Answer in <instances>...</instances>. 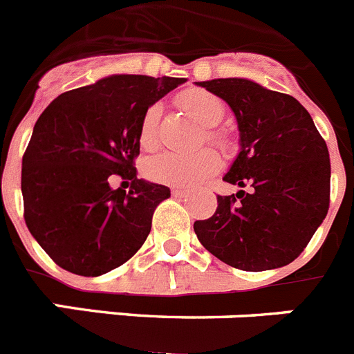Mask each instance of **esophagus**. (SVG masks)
<instances>
[{"mask_svg": "<svg viewBox=\"0 0 354 354\" xmlns=\"http://www.w3.org/2000/svg\"><path fill=\"white\" fill-rule=\"evenodd\" d=\"M171 194H173L174 197H185L187 194H189V190H183V189H173L171 190Z\"/></svg>", "mask_w": 354, "mask_h": 354, "instance_id": "esophagus-1", "label": "esophagus"}]
</instances>
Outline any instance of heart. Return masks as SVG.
Wrapping results in <instances>:
<instances>
[{"label":"heart","instance_id":"1","mask_svg":"<svg viewBox=\"0 0 354 354\" xmlns=\"http://www.w3.org/2000/svg\"><path fill=\"white\" fill-rule=\"evenodd\" d=\"M181 106L199 125L206 127V139L221 148L227 146V138L218 130L212 129L224 118V104L218 97L203 90H190L181 95ZM158 106L146 109L139 129V141L145 148H151L157 141ZM221 160L212 149H199L196 153H173L162 151L145 162V174L157 183L171 187H194L218 171Z\"/></svg>","mask_w":354,"mask_h":354}]
</instances>
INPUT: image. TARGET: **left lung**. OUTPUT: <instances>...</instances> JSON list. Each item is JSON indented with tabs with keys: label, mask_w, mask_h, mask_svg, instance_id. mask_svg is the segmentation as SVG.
I'll list each match as a JSON object with an SVG mask.
<instances>
[{
	"label": "left lung",
	"mask_w": 354,
	"mask_h": 354,
	"mask_svg": "<svg viewBox=\"0 0 354 354\" xmlns=\"http://www.w3.org/2000/svg\"><path fill=\"white\" fill-rule=\"evenodd\" d=\"M231 107L240 153L224 181L247 187L216 197V212L194 222L203 247L229 266L263 272L304 252L330 205V155L300 102L248 79L197 82Z\"/></svg>",
	"instance_id": "8db88e82"
}]
</instances>
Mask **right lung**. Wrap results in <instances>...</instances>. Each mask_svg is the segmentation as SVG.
Segmentation results:
<instances>
[{
	"mask_svg": "<svg viewBox=\"0 0 354 354\" xmlns=\"http://www.w3.org/2000/svg\"><path fill=\"white\" fill-rule=\"evenodd\" d=\"M185 81L109 75L62 93L40 114L22 157L24 221L63 270L98 277L146 241L171 190L138 178L139 129L146 109ZM116 176L131 181L129 193L110 185Z\"/></svg>",
	"mask_w": 354,
	"mask_h": 354,
	"instance_id": "1",
	"label": "right lung"
}]
</instances>
